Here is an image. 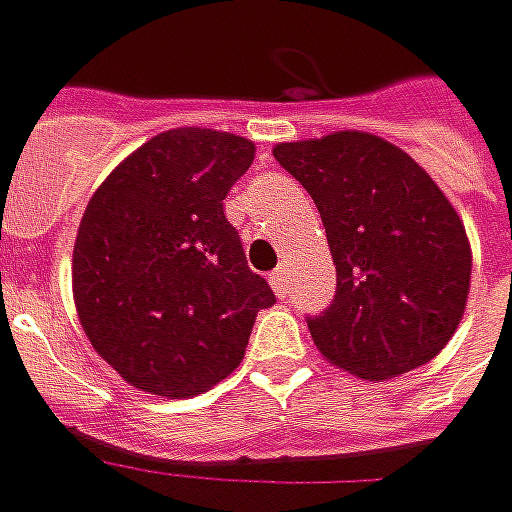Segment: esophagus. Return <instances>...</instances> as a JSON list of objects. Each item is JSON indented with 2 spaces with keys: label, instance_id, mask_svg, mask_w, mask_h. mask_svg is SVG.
<instances>
[{
  "label": "esophagus",
  "instance_id": "1",
  "mask_svg": "<svg viewBox=\"0 0 512 512\" xmlns=\"http://www.w3.org/2000/svg\"><path fill=\"white\" fill-rule=\"evenodd\" d=\"M267 279H270V287H273V293L285 299V296H287V270H285V265L276 267V270H273V273H270Z\"/></svg>",
  "mask_w": 512,
  "mask_h": 512
}]
</instances>
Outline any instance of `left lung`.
Instances as JSON below:
<instances>
[{"instance_id":"left-lung-1","label":"left lung","mask_w":512,"mask_h":512,"mask_svg":"<svg viewBox=\"0 0 512 512\" xmlns=\"http://www.w3.org/2000/svg\"><path fill=\"white\" fill-rule=\"evenodd\" d=\"M325 222L336 296L307 316L327 362L367 382L439 356L470 293V242L439 185L402 148L362 130L273 148Z\"/></svg>"}]
</instances>
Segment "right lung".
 Listing matches in <instances>:
<instances>
[{
  "label": "right lung",
  "mask_w": 512,
  "mask_h": 512,
  "mask_svg": "<svg viewBox=\"0 0 512 512\" xmlns=\"http://www.w3.org/2000/svg\"><path fill=\"white\" fill-rule=\"evenodd\" d=\"M250 139L176 128L133 150L90 196L73 245V302L93 350L133 387L187 399L245 359L276 302L227 222Z\"/></svg>",
  "instance_id": "obj_1"
}]
</instances>
